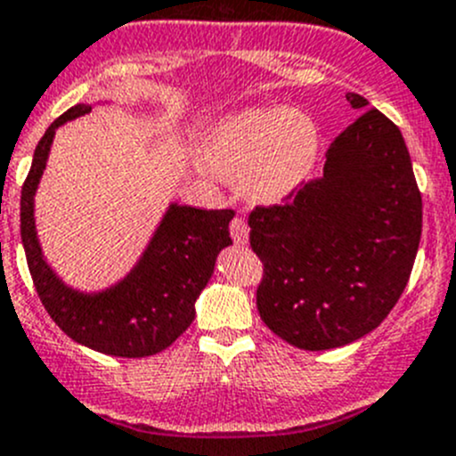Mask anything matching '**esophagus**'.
<instances>
[{
    "instance_id": "1",
    "label": "esophagus",
    "mask_w": 456,
    "mask_h": 456,
    "mask_svg": "<svg viewBox=\"0 0 456 456\" xmlns=\"http://www.w3.org/2000/svg\"><path fill=\"white\" fill-rule=\"evenodd\" d=\"M231 235L232 240H235V244H248V225H246L244 219L235 216V219L231 221Z\"/></svg>"
}]
</instances>
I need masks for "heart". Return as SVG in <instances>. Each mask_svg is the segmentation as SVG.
<instances>
[{
	"instance_id": "heart-1",
	"label": "heart",
	"mask_w": 456,
	"mask_h": 456,
	"mask_svg": "<svg viewBox=\"0 0 456 456\" xmlns=\"http://www.w3.org/2000/svg\"><path fill=\"white\" fill-rule=\"evenodd\" d=\"M320 134L293 107H253L216 120L206 134V163L215 176L244 183L246 197L277 203L311 179Z\"/></svg>"
}]
</instances>
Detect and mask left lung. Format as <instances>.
I'll return each instance as SVG.
<instances>
[{
  "mask_svg": "<svg viewBox=\"0 0 456 456\" xmlns=\"http://www.w3.org/2000/svg\"><path fill=\"white\" fill-rule=\"evenodd\" d=\"M248 225L264 264L257 311L275 336L324 351L374 331L407 286L423 225L401 129L365 110L329 145L320 179L281 206H257Z\"/></svg>",
  "mask_w": 456,
  "mask_h": 456,
  "instance_id": "1",
  "label": "left lung"
}]
</instances>
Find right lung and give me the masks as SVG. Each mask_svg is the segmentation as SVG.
Instances as JSON below:
<instances>
[{
  "label": "right lung",
  "instance_id": "right-lung-1",
  "mask_svg": "<svg viewBox=\"0 0 456 456\" xmlns=\"http://www.w3.org/2000/svg\"><path fill=\"white\" fill-rule=\"evenodd\" d=\"M89 111L91 105L71 107L37 142L21 188V244L42 305L69 338L107 355L145 358L167 349L192 324L194 302L215 271L216 255L232 244L228 224L235 212L172 203L125 280L101 293L64 284L42 255L33 199L55 129Z\"/></svg>",
  "mask_w": 456,
  "mask_h": 456
}]
</instances>
